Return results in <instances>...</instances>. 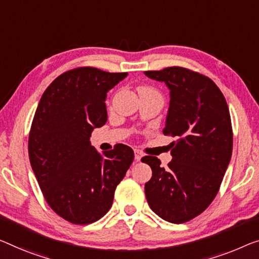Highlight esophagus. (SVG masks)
Wrapping results in <instances>:
<instances>
[{"label": "esophagus", "mask_w": 259, "mask_h": 259, "mask_svg": "<svg viewBox=\"0 0 259 259\" xmlns=\"http://www.w3.org/2000/svg\"><path fill=\"white\" fill-rule=\"evenodd\" d=\"M142 158V152L138 151V150H135V159H136L137 161H140Z\"/></svg>", "instance_id": "obj_1"}]
</instances>
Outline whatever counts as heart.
I'll use <instances>...</instances> for the list:
<instances>
[{"instance_id":"heart-1","label":"heart","mask_w":259,"mask_h":259,"mask_svg":"<svg viewBox=\"0 0 259 259\" xmlns=\"http://www.w3.org/2000/svg\"><path fill=\"white\" fill-rule=\"evenodd\" d=\"M138 92H156L154 90H152V88L150 87H145V86H142L138 88Z\"/></svg>"}]
</instances>
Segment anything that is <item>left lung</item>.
<instances>
[{
	"label": "left lung",
	"mask_w": 259,
	"mask_h": 259,
	"mask_svg": "<svg viewBox=\"0 0 259 259\" xmlns=\"http://www.w3.org/2000/svg\"><path fill=\"white\" fill-rule=\"evenodd\" d=\"M144 74L168 87L163 134L177 138L166 168L157 157L142 158L152 169L145 196L159 218L179 225L201 214L220 190L233 152L229 108L214 81L198 72L173 66Z\"/></svg>",
	"instance_id": "left-lung-1"
}]
</instances>
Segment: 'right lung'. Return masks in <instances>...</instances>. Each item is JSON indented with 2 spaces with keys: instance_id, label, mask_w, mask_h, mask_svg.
Listing matches in <instances>:
<instances>
[{
  "instance_id": "1",
  "label": "right lung",
  "mask_w": 259,
  "mask_h": 259,
  "mask_svg": "<svg viewBox=\"0 0 259 259\" xmlns=\"http://www.w3.org/2000/svg\"><path fill=\"white\" fill-rule=\"evenodd\" d=\"M128 73L78 67L41 96L29 134L31 167L46 202L60 218L90 225L110 209L116 186L134 161L128 145L100 154L90 137L107 122V93Z\"/></svg>"
}]
</instances>
